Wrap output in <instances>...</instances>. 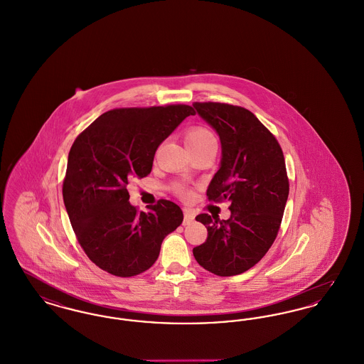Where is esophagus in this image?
Segmentation results:
<instances>
[{
    "instance_id": "1",
    "label": "esophagus",
    "mask_w": 364,
    "mask_h": 364,
    "mask_svg": "<svg viewBox=\"0 0 364 364\" xmlns=\"http://www.w3.org/2000/svg\"><path fill=\"white\" fill-rule=\"evenodd\" d=\"M195 220V214L191 210H184V225H190L191 223Z\"/></svg>"
}]
</instances>
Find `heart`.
I'll return each mask as SVG.
<instances>
[{
  "label": "heart",
  "instance_id": "1",
  "mask_svg": "<svg viewBox=\"0 0 364 364\" xmlns=\"http://www.w3.org/2000/svg\"><path fill=\"white\" fill-rule=\"evenodd\" d=\"M186 143H187V147L196 149V147H205V146L217 144V139L213 135L211 131H208V128L192 127L186 134ZM178 192L183 196H188L190 195L184 188H180Z\"/></svg>",
  "mask_w": 364,
  "mask_h": 364
}]
</instances>
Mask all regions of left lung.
I'll use <instances>...</instances> for the list:
<instances>
[{"mask_svg":"<svg viewBox=\"0 0 364 364\" xmlns=\"http://www.w3.org/2000/svg\"><path fill=\"white\" fill-rule=\"evenodd\" d=\"M198 114L221 140V165L208 200L230 202V217L199 214L206 242L192 250L196 262L221 277L255 266L277 237L289 193L285 159L274 135L250 110L220 102H195Z\"/></svg>","mask_w":364,"mask_h":364,"instance_id":"1","label":"left lung"}]
</instances>
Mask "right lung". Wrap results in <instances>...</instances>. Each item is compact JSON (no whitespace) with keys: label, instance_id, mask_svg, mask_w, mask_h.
<instances>
[{"label":"right lung","instance_id":"add662e5","mask_svg":"<svg viewBox=\"0 0 364 364\" xmlns=\"http://www.w3.org/2000/svg\"><path fill=\"white\" fill-rule=\"evenodd\" d=\"M193 114L188 105L113 109L73 141L64 205L77 242L105 272L117 277L146 272L164 239L181 225V208L166 199L139 213L127 186L150 174L158 146Z\"/></svg>","mask_w":364,"mask_h":364}]
</instances>
